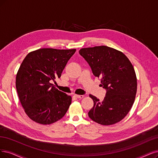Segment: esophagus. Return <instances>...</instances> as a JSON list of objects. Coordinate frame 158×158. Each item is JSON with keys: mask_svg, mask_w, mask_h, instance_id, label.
I'll list each match as a JSON object with an SVG mask.
<instances>
[{"mask_svg": "<svg viewBox=\"0 0 158 158\" xmlns=\"http://www.w3.org/2000/svg\"><path fill=\"white\" fill-rule=\"evenodd\" d=\"M73 96H74V97H75V98H80V99H81V98H83L84 97V96H83V95H77V94H74Z\"/></svg>", "mask_w": 158, "mask_h": 158, "instance_id": "obj_1", "label": "esophagus"}]
</instances>
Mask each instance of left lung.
Returning <instances> with one entry per match:
<instances>
[{
	"mask_svg": "<svg viewBox=\"0 0 158 158\" xmlns=\"http://www.w3.org/2000/svg\"><path fill=\"white\" fill-rule=\"evenodd\" d=\"M79 52L94 75L101 77L100 86L106 90L103 102L89 95L94 106L89 116L102 125L117 123L129 113L135 101L137 85L132 64L123 52L105 45L82 48Z\"/></svg>",
	"mask_w": 158,
	"mask_h": 158,
	"instance_id": "left-lung-1",
	"label": "left lung"
}]
</instances>
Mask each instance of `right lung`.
<instances>
[{"instance_id": "obj_1", "label": "right lung", "mask_w": 158, "mask_h": 158, "mask_svg": "<svg viewBox=\"0 0 158 158\" xmlns=\"http://www.w3.org/2000/svg\"><path fill=\"white\" fill-rule=\"evenodd\" d=\"M76 49L43 48L32 51L22 62L16 75L15 86L27 116L37 123H54L65 115L72 97L51 83L60 78Z\"/></svg>"}]
</instances>
